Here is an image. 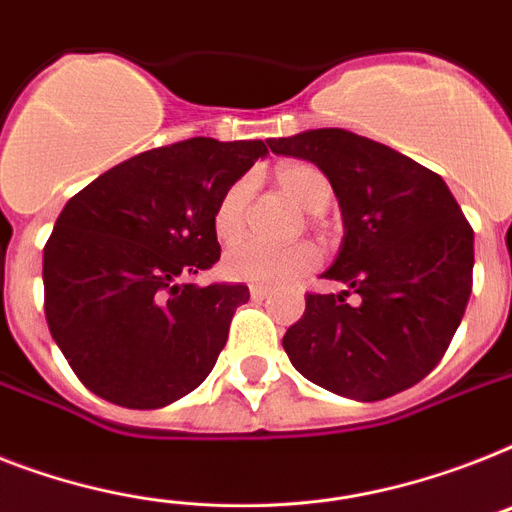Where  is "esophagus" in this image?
I'll return each instance as SVG.
<instances>
[{
	"mask_svg": "<svg viewBox=\"0 0 512 512\" xmlns=\"http://www.w3.org/2000/svg\"><path fill=\"white\" fill-rule=\"evenodd\" d=\"M268 294H270V289L268 286H249V297L255 299V302H263V299H268Z\"/></svg>",
	"mask_w": 512,
	"mask_h": 512,
	"instance_id": "34e87169",
	"label": "esophagus"
}]
</instances>
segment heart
Instances as JSON below:
<instances>
[{
  "label": "heart",
  "instance_id": "heart-1",
  "mask_svg": "<svg viewBox=\"0 0 512 512\" xmlns=\"http://www.w3.org/2000/svg\"><path fill=\"white\" fill-rule=\"evenodd\" d=\"M276 181L286 197L310 215L323 213L334 194L326 173L310 162H286L276 170ZM249 194H252V181L244 176L228 186L223 197L218 199L213 228L220 242H234L236 236L242 234ZM318 263H321V252L307 242L289 244V247L239 242L223 255V273L234 281H247V284L284 286L310 273Z\"/></svg>",
  "mask_w": 512,
  "mask_h": 512
}]
</instances>
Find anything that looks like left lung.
Returning <instances> with one entry per match:
<instances>
[{"instance_id":"left-lung-1","label":"left lung","mask_w":512,"mask_h":512,"mask_svg":"<svg viewBox=\"0 0 512 512\" xmlns=\"http://www.w3.org/2000/svg\"><path fill=\"white\" fill-rule=\"evenodd\" d=\"M270 152L318 165L344 220L323 273L357 294H307L284 350L307 381L376 402L429 376L471 297L473 228L442 176L344 128L268 139Z\"/></svg>"}]
</instances>
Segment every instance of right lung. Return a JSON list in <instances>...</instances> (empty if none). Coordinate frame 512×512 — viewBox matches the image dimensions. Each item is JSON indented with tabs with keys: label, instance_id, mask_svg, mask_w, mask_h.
Here are the masks:
<instances>
[{
	"label": "right lung",
	"instance_id": "add662e5",
	"mask_svg": "<svg viewBox=\"0 0 512 512\" xmlns=\"http://www.w3.org/2000/svg\"><path fill=\"white\" fill-rule=\"evenodd\" d=\"M265 155L260 139L197 136L120 162L62 207L44 247V310L97 397L155 410L213 371L249 289L186 278L220 260L215 205Z\"/></svg>",
	"mask_w": 512,
	"mask_h": 512
}]
</instances>
